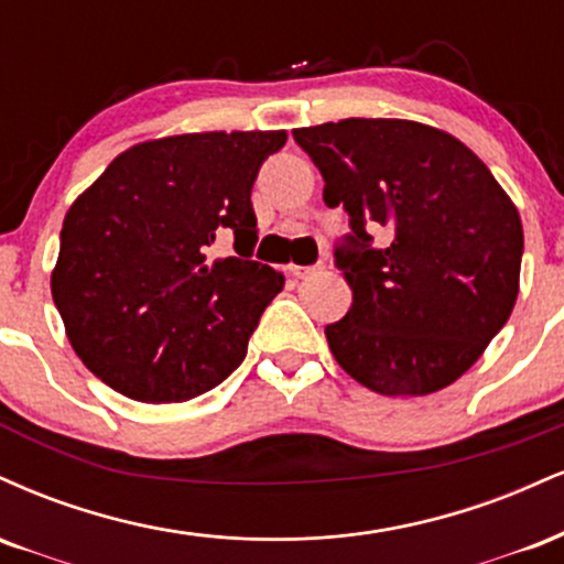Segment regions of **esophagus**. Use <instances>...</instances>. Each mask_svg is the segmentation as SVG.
Masks as SVG:
<instances>
[{"label":"esophagus","mask_w":564,"mask_h":564,"mask_svg":"<svg viewBox=\"0 0 564 564\" xmlns=\"http://www.w3.org/2000/svg\"><path fill=\"white\" fill-rule=\"evenodd\" d=\"M316 271H319V267H290V274H293L295 280H308Z\"/></svg>","instance_id":"esophagus-1"}]
</instances>
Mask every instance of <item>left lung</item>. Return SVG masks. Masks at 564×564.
<instances>
[{
    "label": "left lung",
    "mask_w": 564,
    "mask_h": 564,
    "mask_svg": "<svg viewBox=\"0 0 564 564\" xmlns=\"http://www.w3.org/2000/svg\"><path fill=\"white\" fill-rule=\"evenodd\" d=\"M343 205L335 248L354 303L327 324L329 350L364 388L427 395L452 386L505 327L520 290L522 224L467 144L399 118H346L293 131ZM386 226L375 249L369 228Z\"/></svg>",
    "instance_id": "obj_1"
}]
</instances>
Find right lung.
Returning <instances> with one entry per match:
<instances>
[{"label": "right lung", "instance_id": "add662e5", "mask_svg": "<svg viewBox=\"0 0 564 564\" xmlns=\"http://www.w3.org/2000/svg\"><path fill=\"white\" fill-rule=\"evenodd\" d=\"M284 131L134 144L70 205L52 297L78 359L142 403L187 401L240 367L284 276L250 261V192ZM221 230L245 254L207 258Z\"/></svg>", "mask_w": 564, "mask_h": 564}]
</instances>
